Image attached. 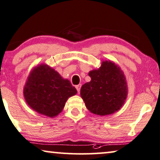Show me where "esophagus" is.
Masks as SVG:
<instances>
[{"mask_svg":"<svg viewBox=\"0 0 160 160\" xmlns=\"http://www.w3.org/2000/svg\"><path fill=\"white\" fill-rule=\"evenodd\" d=\"M81 86H82V85H81V84H80V85H76V86H75L76 89H77V90H78V92H80V91Z\"/></svg>","mask_w":160,"mask_h":160,"instance_id":"obj_1","label":"esophagus"}]
</instances>
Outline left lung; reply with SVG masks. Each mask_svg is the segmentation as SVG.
Listing matches in <instances>:
<instances>
[{"instance_id":"left-lung-1","label":"left lung","mask_w":160,"mask_h":160,"mask_svg":"<svg viewBox=\"0 0 160 160\" xmlns=\"http://www.w3.org/2000/svg\"><path fill=\"white\" fill-rule=\"evenodd\" d=\"M91 78L81 88L80 95L91 113L105 116L113 113L123 106L127 96L124 74L111 62H103L98 70L90 71Z\"/></svg>"}]
</instances>
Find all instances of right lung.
<instances>
[{"instance_id": "add662e5", "label": "right lung", "mask_w": 160, "mask_h": 160, "mask_svg": "<svg viewBox=\"0 0 160 160\" xmlns=\"http://www.w3.org/2000/svg\"><path fill=\"white\" fill-rule=\"evenodd\" d=\"M77 93L70 81L46 65L34 68L28 76L23 95L31 108L49 117L58 115L69 97Z\"/></svg>"}]
</instances>
